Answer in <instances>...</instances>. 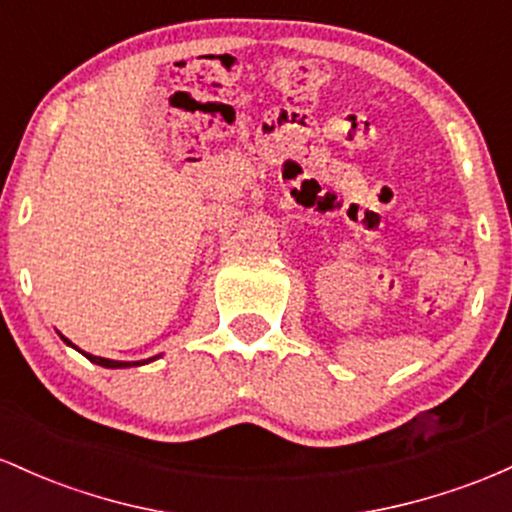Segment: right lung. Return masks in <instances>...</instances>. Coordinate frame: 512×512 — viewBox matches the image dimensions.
I'll use <instances>...</instances> for the list:
<instances>
[{"mask_svg":"<svg viewBox=\"0 0 512 512\" xmlns=\"http://www.w3.org/2000/svg\"><path fill=\"white\" fill-rule=\"evenodd\" d=\"M62 341L67 343V346H72L70 341H67L65 336H62ZM72 348H77V346H72ZM79 350V348H77ZM79 353H84V350H79ZM86 358L91 360V363H96V365H101V367H111V370H118V367H135V365H145V363H152L154 358H149V360H137V363H125V360H108V358H99V355H91V353H84Z\"/></svg>","mask_w":512,"mask_h":512,"instance_id":"right-lung-1","label":"right lung"}]
</instances>
